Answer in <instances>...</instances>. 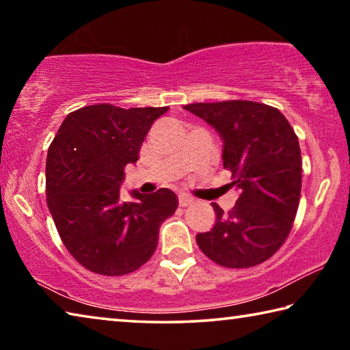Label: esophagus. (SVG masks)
<instances>
[{"mask_svg": "<svg viewBox=\"0 0 350 350\" xmlns=\"http://www.w3.org/2000/svg\"><path fill=\"white\" fill-rule=\"evenodd\" d=\"M193 202H194V199L191 196H188V194H185V193L179 194V205L180 206H188V205H191Z\"/></svg>", "mask_w": 350, "mask_h": 350, "instance_id": "esophagus-1", "label": "esophagus"}]
</instances>
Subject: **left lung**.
<instances>
[{
  "instance_id": "1",
  "label": "left lung",
  "mask_w": 350,
  "mask_h": 350,
  "mask_svg": "<svg viewBox=\"0 0 350 350\" xmlns=\"http://www.w3.org/2000/svg\"><path fill=\"white\" fill-rule=\"evenodd\" d=\"M183 109L213 126L224 142V168L239 198L232 211L211 206L216 222L199 233L200 250L222 267L247 269L280 250L292 230L301 196V150L293 128L269 105L228 100Z\"/></svg>"
}]
</instances>
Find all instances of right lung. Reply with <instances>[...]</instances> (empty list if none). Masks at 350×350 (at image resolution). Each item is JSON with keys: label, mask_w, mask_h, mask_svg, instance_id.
Listing matches in <instances>:
<instances>
[{"label": "right lung", "mask_w": 350, "mask_h": 350, "mask_svg": "<svg viewBox=\"0 0 350 350\" xmlns=\"http://www.w3.org/2000/svg\"><path fill=\"white\" fill-rule=\"evenodd\" d=\"M163 108H117L102 103L68 114L47 151L46 196L58 234L83 267L120 276L152 256L159 228L177 208L168 188L120 200L125 167Z\"/></svg>", "instance_id": "1"}]
</instances>
